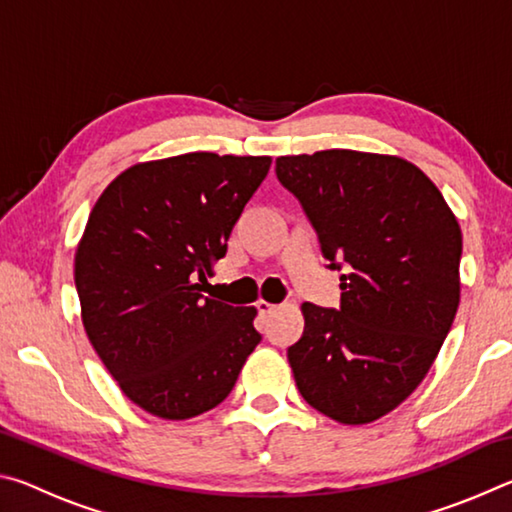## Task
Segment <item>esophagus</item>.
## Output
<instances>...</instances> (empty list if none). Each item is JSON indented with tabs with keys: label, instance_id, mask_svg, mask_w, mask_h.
<instances>
[{
	"label": "esophagus",
	"instance_id": "esophagus-1",
	"mask_svg": "<svg viewBox=\"0 0 512 512\" xmlns=\"http://www.w3.org/2000/svg\"><path fill=\"white\" fill-rule=\"evenodd\" d=\"M277 305H273V302H266V300H257V311L259 314H271V311H275Z\"/></svg>",
	"mask_w": 512,
	"mask_h": 512
}]
</instances>
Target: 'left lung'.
<instances>
[{
    "label": "left lung",
    "mask_w": 512,
    "mask_h": 512,
    "mask_svg": "<svg viewBox=\"0 0 512 512\" xmlns=\"http://www.w3.org/2000/svg\"><path fill=\"white\" fill-rule=\"evenodd\" d=\"M277 180L314 225L341 307L305 302L287 350L300 395L327 418L368 424L409 397L438 357L461 300L463 237L438 187L397 155H282Z\"/></svg>",
    "instance_id": "obj_1"
}]
</instances>
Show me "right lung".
<instances>
[{
  "label": "right lung",
  "instance_id": "1",
  "mask_svg": "<svg viewBox=\"0 0 512 512\" xmlns=\"http://www.w3.org/2000/svg\"><path fill=\"white\" fill-rule=\"evenodd\" d=\"M268 169V155L203 151L142 162L92 207L74 259L83 327L146 413L187 420L214 409L262 341L255 307L201 291Z\"/></svg>",
  "mask_w": 512,
  "mask_h": 512
}]
</instances>
